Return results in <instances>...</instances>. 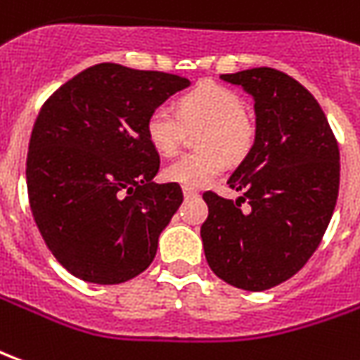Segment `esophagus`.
<instances>
[{
	"mask_svg": "<svg viewBox=\"0 0 360 360\" xmlns=\"http://www.w3.org/2000/svg\"><path fill=\"white\" fill-rule=\"evenodd\" d=\"M183 195H185V198H193V197H197L198 193H197V191H195V188L183 187Z\"/></svg>",
	"mask_w": 360,
	"mask_h": 360,
	"instance_id": "esophagus-1",
	"label": "esophagus"
}]
</instances>
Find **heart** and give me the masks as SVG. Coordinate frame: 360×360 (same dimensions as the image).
I'll use <instances>...</instances> for the list:
<instances>
[{
    "label": "heart",
    "mask_w": 360,
    "mask_h": 360,
    "mask_svg": "<svg viewBox=\"0 0 360 360\" xmlns=\"http://www.w3.org/2000/svg\"><path fill=\"white\" fill-rule=\"evenodd\" d=\"M177 115L155 107L146 117L144 134L158 154L173 155L183 138V127L202 124L197 146L202 150L177 158L163 169V179L181 187L200 188L218 179L226 169V155L240 162L250 154L257 128L243 109L238 93L220 84H200L177 99Z\"/></svg>",
    "instance_id": "obj_1"
}]
</instances>
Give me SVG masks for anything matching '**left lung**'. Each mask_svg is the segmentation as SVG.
Instances as JSON below:
<instances>
[{
	"mask_svg": "<svg viewBox=\"0 0 360 360\" xmlns=\"http://www.w3.org/2000/svg\"><path fill=\"white\" fill-rule=\"evenodd\" d=\"M255 101V142L228 179L233 202L206 191L200 226L216 276L243 290H267L296 275L318 250L339 193V146L320 103L273 68L220 75ZM248 200L250 210L240 212Z\"/></svg>",
	"mask_w": 360,
	"mask_h": 360,
	"instance_id": "8db88e82",
	"label": "left lung"
}]
</instances>
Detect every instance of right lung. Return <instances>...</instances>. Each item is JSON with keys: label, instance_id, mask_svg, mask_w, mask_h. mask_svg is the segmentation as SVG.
Segmentation results:
<instances>
[{"label": "right lung", "instance_id": "obj_1", "mask_svg": "<svg viewBox=\"0 0 360 360\" xmlns=\"http://www.w3.org/2000/svg\"><path fill=\"white\" fill-rule=\"evenodd\" d=\"M187 77L97 64L42 105L27 154L34 222L58 263L93 285H120L150 267L158 238L183 202L154 183L160 154L146 117Z\"/></svg>", "mask_w": 360, "mask_h": 360}]
</instances>
